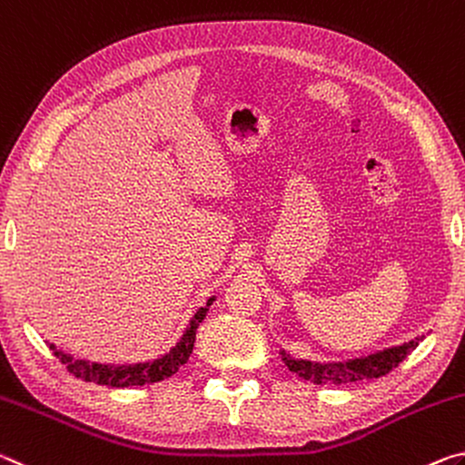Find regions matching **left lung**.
Here are the masks:
<instances>
[{
    "instance_id": "obj_1",
    "label": "left lung",
    "mask_w": 465,
    "mask_h": 465,
    "mask_svg": "<svg viewBox=\"0 0 465 465\" xmlns=\"http://www.w3.org/2000/svg\"><path fill=\"white\" fill-rule=\"evenodd\" d=\"M424 336H416L414 340L404 341L400 346H391L379 352H372L361 359H348L336 362H317L307 359H296L282 350V361L288 369L296 375L302 377L304 381L315 385H346L356 381H369V379H379L391 372L406 356L416 350Z\"/></svg>"
}]
</instances>
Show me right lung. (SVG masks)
<instances>
[{"label":"right lung","instance_id":"add662e5","mask_svg":"<svg viewBox=\"0 0 465 465\" xmlns=\"http://www.w3.org/2000/svg\"><path fill=\"white\" fill-rule=\"evenodd\" d=\"M214 301H216V296H210L208 302L195 311V315L192 317V322L187 323L183 336L179 338L177 344L169 350V352H164L158 356V359H152L146 362L101 364V362L74 359L72 354L59 350L55 344H49V348L53 350V354H55L61 361V364H65V369L70 371L74 377H78L86 383H96V385H106V387L150 385V383L163 381V379L174 375V372H177L183 364L189 361V354L193 352L197 327H200L205 315H208L210 304Z\"/></svg>","mask_w":465,"mask_h":465}]
</instances>
